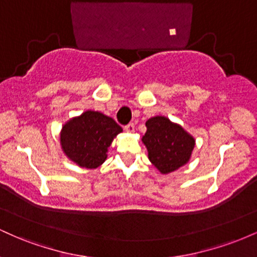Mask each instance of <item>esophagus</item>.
Masks as SVG:
<instances>
[{
    "instance_id": "obj_1",
    "label": "esophagus",
    "mask_w": 257,
    "mask_h": 257,
    "mask_svg": "<svg viewBox=\"0 0 257 257\" xmlns=\"http://www.w3.org/2000/svg\"><path fill=\"white\" fill-rule=\"evenodd\" d=\"M124 131L126 133H134L135 132V125L133 124V123H129L128 125L124 126Z\"/></svg>"
}]
</instances>
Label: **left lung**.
<instances>
[{
  "instance_id": "1",
  "label": "left lung",
  "mask_w": 257,
  "mask_h": 257,
  "mask_svg": "<svg viewBox=\"0 0 257 257\" xmlns=\"http://www.w3.org/2000/svg\"><path fill=\"white\" fill-rule=\"evenodd\" d=\"M147 132L143 139L150 162L162 174H169L188 163L196 140L178 123L166 116L146 120Z\"/></svg>"
}]
</instances>
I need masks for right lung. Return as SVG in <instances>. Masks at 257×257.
<instances>
[{"label": "right lung", "instance_id": "1", "mask_svg": "<svg viewBox=\"0 0 257 257\" xmlns=\"http://www.w3.org/2000/svg\"><path fill=\"white\" fill-rule=\"evenodd\" d=\"M123 129L111 117L88 110L69 119L60 132V145L70 161L95 169L107 158L108 147Z\"/></svg>", "mask_w": 257, "mask_h": 257}]
</instances>
